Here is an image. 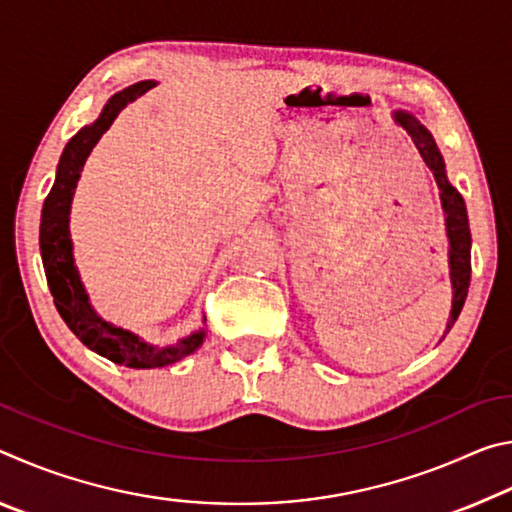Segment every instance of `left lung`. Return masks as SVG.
<instances>
[{
    "label": "left lung",
    "mask_w": 512,
    "mask_h": 512,
    "mask_svg": "<svg viewBox=\"0 0 512 512\" xmlns=\"http://www.w3.org/2000/svg\"><path fill=\"white\" fill-rule=\"evenodd\" d=\"M393 119L397 126H402L411 140L418 146L422 160L433 171L436 185L440 189V203H443L445 212V232L449 241V280H452V311H449V320L445 327V334L454 327L458 314L465 305L467 287H470V273H472V235H470V221H467V207L463 196L458 189L449 183L443 153L438 151V144L433 135L427 131V126L420 124L418 117L406 110H395Z\"/></svg>",
    "instance_id": "obj_1"
}]
</instances>
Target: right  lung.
<instances>
[{"label":"right lung","instance_id":"1","mask_svg":"<svg viewBox=\"0 0 512 512\" xmlns=\"http://www.w3.org/2000/svg\"><path fill=\"white\" fill-rule=\"evenodd\" d=\"M153 85V81H140L131 85V88L112 94L106 106H103L101 115L90 126H83L67 142L63 155H60L54 187H51L49 196L45 198V205H42L40 219L42 266H45L49 291L54 296V305L60 318L65 320L67 327L92 352H97L101 357L126 368L169 366V363H176L201 348L205 341V329L201 327L189 334L187 339H180L176 345L158 348V345L140 339L131 329L108 323V320H103L94 311L88 291H85L81 282L79 268L74 264V244L72 235H69V212H72L74 192L76 185H79L83 164L101 140V135L117 119L119 112L137 97H142L144 92H149Z\"/></svg>","mask_w":512,"mask_h":512}]
</instances>
